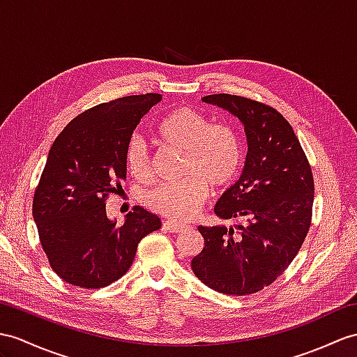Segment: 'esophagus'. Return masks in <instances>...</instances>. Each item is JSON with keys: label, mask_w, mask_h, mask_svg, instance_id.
Here are the masks:
<instances>
[{"label": "esophagus", "mask_w": 357, "mask_h": 357, "mask_svg": "<svg viewBox=\"0 0 357 357\" xmlns=\"http://www.w3.org/2000/svg\"><path fill=\"white\" fill-rule=\"evenodd\" d=\"M163 227L171 233H180V231H183L186 229V224H180V222H176V221H165Z\"/></svg>", "instance_id": "1"}]
</instances>
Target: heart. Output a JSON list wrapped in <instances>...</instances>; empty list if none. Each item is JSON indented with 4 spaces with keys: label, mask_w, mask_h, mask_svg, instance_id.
<instances>
[{
    "label": "heart",
    "mask_w": 357,
    "mask_h": 357,
    "mask_svg": "<svg viewBox=\"0 0 357 357\" xmlns=\"http://www.w3.org/2000/svg\"><path fill=\"white\" fill-rule=\"evenodd\" d=\"M162 146L183 151L177 183L155 188L145 195V204L155 213L183 221L194 216L207 197L208 183L215 188L230 185L244 162L238 130L230 124H208V119L192 107L169 112L155 127ZM126 167L139 181L153 176L149 150L139 137H132L126 149Z\"/></svg>",
    "instance_id": "obj_1"
}]
</instances>
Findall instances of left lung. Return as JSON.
I'll return each mask as SVG.
<instances>
[{
	"label": "left lung",
	"instance_id": "8db88e82",
	"mask_svg": "<svg viewBox=\"0 0 357 357\" xmlns=\"http://www.w3.org/2000/svg\"><path fill=\"white\" fill-rule=\"evenodd\" d=\"M202 100L229 110L244 124L245 167L218 199L215 213L222 220L247 222L236 229L199 225L204 247L190 266L213 291L255 294L283 274L307 236L315 190L312 169L280 112L230 93Z\"/></svg>",
	"mask_w": 357,
	"mask_h": 357
}]
</instances>
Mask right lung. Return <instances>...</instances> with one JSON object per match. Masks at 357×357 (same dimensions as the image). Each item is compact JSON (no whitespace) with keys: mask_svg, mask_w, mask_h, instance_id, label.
Segmentation results:
<instances>
[{"mask_svg":"<svg viewBox=\"0 0 357 357\" xmlns=\"http://www.w3.org/2000/svg\"><path fill=\"white\" fill-rule=\"evenodd\" d=\"M160 93L98 104L69 123L51 146L34 190L33 218L53 271L66 283L104 288L132 266L137 244L162 227L141 206L123 225L110 221L106 199L126 180V149Z\"/></svg>","mask_w":357,"mask_h":357,"instance_id":"1","label":"right lung"}]
</instances>
